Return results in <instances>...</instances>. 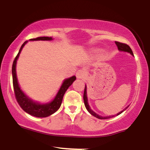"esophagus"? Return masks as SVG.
Masks as SVG:
<instances>
[{
    "mask_svg": "<svg viewBox=\"0 0 150 150\" xmlns=\"http://www.w3.org/2000/svg\"><path fill=\"white\" fill-rule=\"evenodd\" d=\"M76 76L77 78L82 79L86 77V70L85 69H80L77 70L76 73Z\"/></svg>",
    "mask_w": 150,
    "mask_h": 150,
    "instance_id": "esophagus-1",
    "label": "esophagus"
}]
</instances>
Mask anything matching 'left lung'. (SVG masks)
I'll return each mask as SVG.
<instances>
[{"mask_svg": "<svg viewBox=\"0 0 150 150\" xmlns=\"http://www.w3.org/2000/svg\"><path fill=\"white\" fill-rule=\"evenodd\" d=\"M115 43H116V44L117 47H118V50H120V51H126V52L130 53L131 55H133V53H132V49H130V47L128 45V44H124V43H120V42H115ZM83 99H84V103H85V107H86V108H87V110L89 111V113H90L92 115V116H94V117H96V118H99V119H107V118H112V117L114 116H106V117H102V116H99V115L97 114V113H94V111H93L91 109L90 107H89V104H88V102H87V101H87V88H86V86H85V90H84ZM128 106H127L126 108H124V109H123V111H120V112H119L118 113H117V114H116L117 116H118V115L120 114V113H123L125 109H127V108H128Z\"/></svg>", "mask_w": 150, "mask_h": 150, "instance_id": "obj_1", "label": "left lung"}]
</instances>
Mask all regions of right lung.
I'll use <instances>...</instances> for the list:
<instances>
[{"instance_id":"1","label":"right lung","mask_w":150,"mask_h":150,"mask_svg":"<svg viewBox=\"0 0 150 150\" xmlns=\"http://www.w3.org/2000/svg\"><path fill=\"white\" fill-rule=\"evenodd\" d=\"M31 41H35V40H52L51 37H37L35 39H31ZM27 41L24 42L22 44L21 48H20V51L18 55L15 57L14 61L13 63V67H12V74H13V88H14V93L16 100L18 101L19 105L20 106L22 109L27 112L29 114L32 115V116L38 117V118H44V117H47L50 115L54 113L56 111H57L58 108L61 106L62 100H63V96H64L65 92L68 87L73 84V82L76 80V77L73 76L70 78L66 79L63 82V85L60 88L58 91L57 95L56 96L55 99L49 103V104H40L39 103L34 102L28 98L27 96L22 92V91L20 89V86L18 85V80H17V75H16V63L17 60L20 56V53L21 52L22 48L24 46L27 44Z\"/></svg>"}]
</instances>
